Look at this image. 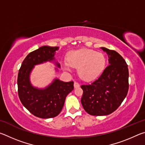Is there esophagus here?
I'll use <instances>...</instances> for the list:
<instances>
[{"mask_svg":"<svg viewBox=\"0 0 145 145\" xmlns=\"http://www.w3.org/2000/svg\"><path fill=\"white\" fill-rule=\"evenodd\" d=\"M79 86H80L79 83L77 82H74V88H78Z\"/></svg>","mask_w":145,"mask_h":145,"instance_id":"obj_1","label":"esophagus"}]
</instances>
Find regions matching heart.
Wrapping results in <instances>:
<instances>
[{"mask_svg":"<svg viewBox=\"0 0 145 145\" xmlns=\"http://www.w3.org/2000/svg\"><path fill=\"white\" fill-rule=\"evenodd\" d=\"M106 63L105 56L93 50L80 49L71 52L68 61L64 68L68 71L73 67L78 68V74L83 80L90 81L97 78L104 70Z\"/></svg>","mask_w":145,"mask_h":145,"instance_id":"1","label":"heart"}]
</instances>
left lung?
Instances as JSON below:
<instances>
[{
    "label": "left lung",
    "instance_id": "left-lung-1",
    "mask_svg": "<svg viewBox=\"0 0 145 145\" xmlns=\"http://www.w3.org/2000/svg\"><path fill=\"white\" fill-rule=\"evenodd\" d=\"M109 65L90 84H83L81 104L88 114L105 116L113 112L126 97L129 90L128 65L116 51L102 47Z\"/></svg>",
    "mask_w": 145,
    "mask_h": 145
}]
</instances>
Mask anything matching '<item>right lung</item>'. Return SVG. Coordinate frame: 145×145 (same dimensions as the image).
Masks as SVG:
<instances>
[{
	"mask_svg": "<svg viewBox=\"0 0 145 145\" xmlns=\"http://www.w3.org/2000/svg\"><path fill=\"white\" fill-rule=\"evenodd\" d=\"M57 46H43L31 52L22 63L17 79L18 93L22 104L31 113L41 118L57 116L62 110L66 97L73 89V82H65L55 79L43 89L34 88L29 75L34 65L54 59ZM57 67H60L58 63Z\"/></svg>",
	"mask_w": 145,
	"mask_h": 145,
	"instance_id": "add662e5",
	"label": "right lung"
}]
</instances>
